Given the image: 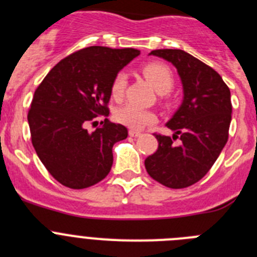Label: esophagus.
Segmentation results:
<instances>
[{
  "label": "esophagus",
  "instance_id": "34e87169",
  "mask_svg": "<svg viewBox=\"0 0 257 257\" xmlns=\"http://www.w3.org/2000/svg\"><path fill=\"white\" fill-rule=\"evenodd\" d=\"M128 135L133 136V138H138V136L142 135V133H140V131H136V130H130L128 131Z\"/></svg>",
  "mask_w": 257,
  "mask_h": 257
}]
</instances>
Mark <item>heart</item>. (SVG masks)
<instances>
[{
	"label": "heart",
	"mask_w": 257,
	"mask_h": 257,
	"mask_svg": "<svg viewBox=\"0 0 257 257\" xmlns=\"http://www.w3.org/2000/svg\"><path fill=\"white\" fill-rule=\"evenodd\" d=\"M143 73L149 82L154 86L161 94L169 92L174 86V74L169 67L161 61H152L143 67ZM127 74L124 72H118L112 81L110 92L114 99H121L126 91ZM115 121L131 128H142L149 123H153L157 119L156 113L138 106L133 103H127L119 106L114 113Z\"/></svg>",
	"instance_id": "b5f03b06"
}]
</instances>
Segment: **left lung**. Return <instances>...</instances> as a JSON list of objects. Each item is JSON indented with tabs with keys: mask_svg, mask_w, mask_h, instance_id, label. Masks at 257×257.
Wrapping results in <instances>:
<instances>
[{
	"mask_svg": "<svg viewBox=\"0 0 257 257\" xmlns=\"http://www.w3.org/2000/svg\"><path fill=\"white\" fill-rule=\"evenodd\" d=\"M151 55L176 67L184 100L167 122L174 136L154 134L158 149L145 160V169L165 187L181 189L196 184L210 171L228 142L230 90L216 70L183 50H153ZM176 139L179 145L174 144Z\"/></svg>",
	"mask_w": 257,
	"mask_h": 257,
	"instance_id": "left-lung-1",
	"label": "left lung"
}]
</instances>
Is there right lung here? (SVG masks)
I'll use <instances>...</instances> for the list:
<instances>
[{"instance_id":"right-lung-1","label":"right lung","mask_w":257,"mask_h":257,"mask_svg":"<svg viewBox=\"0 0 257 257\" xmlns=\"http://www.w3.org/2000/svg\"><path fill=\"white\" fill-rule=\"evenodd\" d=\"M139 54L136 49L85 47L61 59L36 88L28 112L32 144L64 187H92L112 169L113 145L126 139L127 128L106 118L91 134L85 126L109 114L113 78Z\"/></svg>"}]
</instances>
